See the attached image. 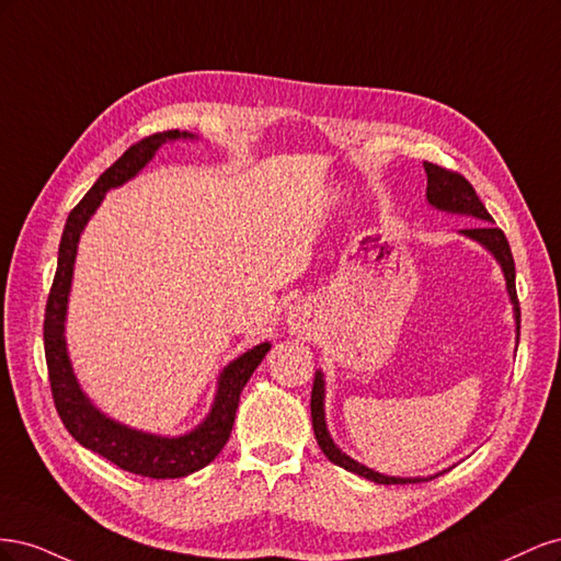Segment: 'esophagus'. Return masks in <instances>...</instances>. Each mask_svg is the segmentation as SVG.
<instances>
[{
    "label": "esophagus",
    "mask_w": 561,
    "mask_h": 561,
    "mask_svg": "<svg viewBox=\"0 0 561 561\" xmlns=\"http://www.w3.org/2000/svg\"><path fill=\"white\" fill-rule=\"evenodd\" d=\"M307 316H309L307 311H304V309H297V311H295V316H293V320H297V322H304V320H307Z\"/></svg>",
    "instance_id": "obj_1"
}]
</instances>
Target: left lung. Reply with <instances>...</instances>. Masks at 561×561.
I'll return each mask as SVG.
<instances>
[{
  "mask_svg": "<svg viewBox=\"0 0 561 561\" xmlns=\"http://www.w3.org/2000/svg\"><path fill=\"white\" fill-rule=\"evenodd\" d=\"M423 168H426V175H428V203L439 210H449V213H461V215H472L482 219L480 225H474L470 229H463L466 236L470 239L480 241L484 248H489L494 252V257L501 262L503 266V274L507 280V293H511V299L515 304V318H517V330H519V299H517V287H515V260H513V252L511 245H507L505 233L489 225L491 222V215L484 208V203L480 201V196L474 194V186L456 171H449V168H443L437 163L431 161H423ZM322 393H325V388H322V375L318 371L316 381H313V390H311V419H313V433L318 439V447L322 449L332 463H336L339 468H344L348 472L360 474V478H367L377 484H412V482H421V480H402V478H388V474L375 472L365 466H360L358 461H353L351 456L342 454L332 437L328 433L325 426V412H322Z\"/></svg>",
  "mask_w": 561,
  "mask_h": 561,
  "instance_id": "8db88e82",
  "label": "left lung"
}]
</instances>
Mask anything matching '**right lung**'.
<instances>
[{
  "mask_svg": "<svg viewBox=\"0 0 561 561\" xmlns=\"http://www.w3.org/2000/svg\"><path fill=\"white\" fill-rule=\"evenodd\" d=\"M180 135L186 138L190 133L163 130L147 135V138L130 145L124 154L98 178V182L87 192V196L77 203L72 213L67 215L58 248V268L54 276V285H50L44 313V353L48 367V383L65 428L70 431V435L79 445L105 456L107 461H112L122 470L142 474V478L151 480L184 478V474L208 466L213 458L222 451L231 435L236 410H239L241 390L252 377V371L262 363L266 351L271 348L268 344H260L243 353L239 360H233L222 375H219V388L210 416L203 421L196 431L182 437H157L126 428L122 423H114L105 414H100L89 402V398L81 393V388L72 375V365L65 348L62 325L81 229L89 222V217L95 213L107 190L130 180L151 157H154V151L165 140H175Z\"/></svg>",
  "mask_w": 561,
  "mask_h": 561,
  "instance_id": "obj_1",
  "label": "right lung"
}]
</instances>
